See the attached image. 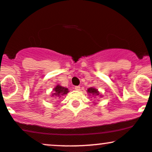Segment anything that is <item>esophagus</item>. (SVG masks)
Wrapping results in <instances>:
<instances>
[{
    "label": "esophagus",
    "mask_w": 152,
    "mask_h": 152,
    "mask_svg": "<svg viewBox=\"0 0 152 152\" xmlns=\"http://www.w3.org/2000/svg\"><path fill=\"white\" fill-rule=\"evenodd\" d=\"M75 90H76V91H80V86H75Z\"/></svg>",
    "instance_id": "esophagus-1"
}]
</instances>
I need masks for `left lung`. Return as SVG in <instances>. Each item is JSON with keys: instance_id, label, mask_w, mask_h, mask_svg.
Returning <instances> with one entry per match:
<instances>
[{"instance_id": "obj_1", "label": "left lung", "mask_w": 152, "mask_h": 152, "mask_svg": "<svg viewBox=\"0 0 152 152\" xmlns=\"http://www.w3.org/2000/svg\"><path fill=\"white\" fill-rule=\"evenodd\" d=\"M88 94H89V95L91 96H101L99 91H98L96 88H89L88 89Z\"/></svg>"}]
</instances>
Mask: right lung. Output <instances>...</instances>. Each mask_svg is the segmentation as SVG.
Listing matches in <instances>:
<instances>
[{
	"instance_id": "1",
	"label": "right lung",
	"mask_w": 152,
	"mask_h": 152,
	"mask_svg": "<svg viewBox=\"0 0 152 152\" xmlns=\"http://www.w3.org/2000/svg\"><path fill=\"white\" fill-rule=\"evenodd\" d=\"M68 92H69L68 88L59 86V85H57L56 87L53 88L52 96H54V97H61V96H64L66 94H67Z\"/></svg>"
}]
</instances>
